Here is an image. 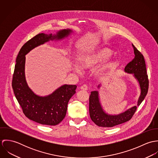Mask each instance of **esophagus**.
<instances>
[{"label":"esophagus","instance_id":"34e87169","mask_svg":"<svg viewBox=\"0 0 158 158\" xmlns=\"http://www.w3.org/2000/svg\"><path fill=\"white\" fill-rule=\"evenodd\" d=\"M80 89L83 90H88V86L86 85H83L80 87Z\"/></svg>","mask_w":158,"mask_h":158}]
</instances>
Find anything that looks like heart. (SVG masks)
Wrapping results in <instances>:
<instances>
[{
    "mask_svg": "<svg viewBox=\"0 0 158 158\" xmlns=\"http://www.w3.org/2000/svg\"><path fill=\"white\" fill-rule=\"evenodd\" d=\"M113 54L111 49L107 47H100L95 51L83 55L80 58V63L83 68L92 69L108 60ZM115 61L111 60L103 66L95 70V75L98 79L104 78L108 72L113 69ZM73 69L77 73H81L82 69L78 64L73 65Z\"/></svg>",
    "mask_w": 158,
    "mask_h": 158,
    "instance_id": "b5f03b06",
    "label": "heart"
}]
</instances>
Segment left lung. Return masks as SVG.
Here are the masks:
<instances>
[{
	"label": "left lung",
	"instance_id": "1",
	"mask_svg": "<svg viewBox=\"0 0 158 158\" xmlns=\"http://www.w3.org/2000/svg\"><path fill=\"white\" fill-rule=\"evenodd\" d=\"M135 53L134 59L125 68V72L133 74L137 80L140 88V94L137 100L139 106L144 100L148 89V79L147 74L145 61L143 55L133 44ZM98 88L100 85H98ZM135 106L123 113L117 115H110L103 110L99 99V92L97 90L92 91L89 97V114L91 120L98 127H113L130 120L136 111Z\"/></svg>",
	"mask_w": 158,
	"mask_h": 158
}]
</instances>
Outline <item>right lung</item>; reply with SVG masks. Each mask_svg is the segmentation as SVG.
Returning <instances> with one entry per match:
<instances>
[{"instance_id": "right-lung-1", "label": "right lung", "mask_w": 158, "mask_h": 158, "mask_svg": "<svg viewBox=\"0 0 158 158\" xmlns=\"http://www.w3.org/2000/svg\"><path fill=\"white\" fill-rule=\"evenodd\" d=\"M72 30L64 29L56 35L40 33L28 41L21 48L15 67L12 88L15 97L29 119L46 125H56L65 117L70 98L75 94L76 85H64L51 94L41 97L28 87L25 75V55L34 48L49 41L61 40L68 37Z\"/></svg>"}]
</instances>
